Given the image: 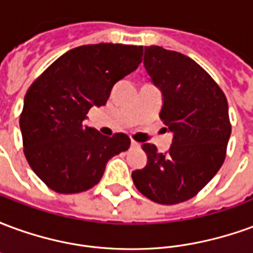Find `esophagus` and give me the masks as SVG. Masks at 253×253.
<instances>
[{
	"label": "esophagus",
	"instance_id": "1",
	"mask_svg": "<svg viewBox=\"0 0 253 253\" xmlns=\"http://www.w3.org/2000/svg\"><path fill=\"white\" fill-rule=\"evenodd\" d=\"M131 148H139V143L135 141H131Z\"/></svg>",
	"mask_w": 253,
	"mask_h": 253
}]
</instances>
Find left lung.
I'll use <instances>...</instances> for the list:
<instances>
[{
    "label": "left lung",
    "mask_w": 253,
    "mask_h": 253,
    "mask_svg": "<svg viewBox=\"0 0 253 253\" xmlns=\"http://www.w3.org/2000/svg\"><path fill=\"white\" fill-rule=\"evenodd\" d=\"M143 66L161 90L160 118L173 139L165 154L143 143L148 163L131 177L150 201L176 205L195 196L222 167L232 131L228 101L207 72L184 54L145 47Z\"/></svg>",
    "instance_id": "left-lung-1"
}]
</instances>
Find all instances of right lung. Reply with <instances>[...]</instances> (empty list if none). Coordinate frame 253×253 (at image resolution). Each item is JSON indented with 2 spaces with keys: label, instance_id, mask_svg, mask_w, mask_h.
I'll use <instances>...</instances> for the list:
<instances>
[{
  "label": "right lung",
  "instance_id": "right-lung-1",
  "mask_svg": "<svg viewBox=\"0 0 253 253\" xmlns=\"http://www.w3.org/2000/svg\"><path fill=\"white\" fill-rule=\"evenodd\" d=\"M142 46L99 43L73 48L47 67L24 97L20 116L24 154L47 187L77 194L96 186L105 165L130 146L84 125L92 107L110 99L114 85L141 63Z\"/></svg>",
  "mask_w": 253,
  "mask_h": 253
}]
</instances>
